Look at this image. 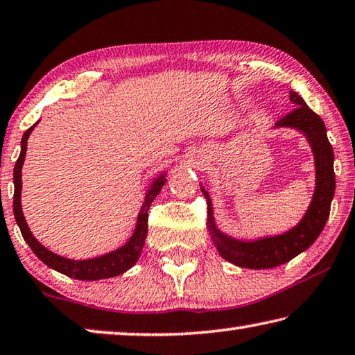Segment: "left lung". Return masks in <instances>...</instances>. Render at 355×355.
Here are the masks:
<instances>
[{
  "label": "left lung",
  "mask_w": 355,
  "mask_h": 355,
  "mask_svg": "<svg viewBox=\"0 0 355 355\" xmlns=\"http://www.w3.org/2000/svg\"><path fill=\"white\" fill-rule=\"evenodd\" d=\"M289 98L292 104L297 105V109L275 123V128H294L305 134L311 145L314 166H316V189H314L313 200L302 221L283 235L252 241L235 240L229 235H224L216 227L213 221L210 196L204 187L200 188L207 199L208 227H210L213 243L218 248L219 254L239 267L261 270L273 268L289 262L291 259L299 256L316 241L330 215V204L335 194V172L334 148L327 139V129L320 116L309 109L302 96L295 92H289Z\"/></svg>",
  "instance_id": "1"
}]
</instances>
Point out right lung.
<instances>
[{
    "label": "right lung",
    "instance_id": "1",
    "mask_svg": "<svg viewBox=\"0 0 355 355\" xmlns=\"http://www.w3.org/2000/svg\"><path fill=\"white\" fill-rule=\"evenodd\" d=\"M37 123H35L30 129H26L24 134V139H21V151L19 159L15 162L14 167V216L15 221L19 224L20 232L24 235V239L33 252L41 259V261L49 266L50 268L56 270V272L66 275L69 278L82 279V281H96V279H104V278H114L118 275L125 273L126 270L131 268L134 263L139 261L140 252L145 245V239H147L148 232V210L151 202L159 194L161 188L164 187L166 183V173L157 177L153 183H151L150 189L145 194L144 205L140 208L139 216H137V224L136 230H134L132 237L129 239L126 245H123L121 248H118L112 252H107L104 256L93 257V259H85V261H74V259L61 257L55 252L49 251L46 246H42L39 241L35 239V235L31 234L30 227L25 221L24 211H21V204H20V194H21V166H24L25 155H26V140L30 137V134Z\"/></svg>",
    "mask_w": 355,
    "mask_h": 355
}]
</instances>
